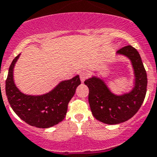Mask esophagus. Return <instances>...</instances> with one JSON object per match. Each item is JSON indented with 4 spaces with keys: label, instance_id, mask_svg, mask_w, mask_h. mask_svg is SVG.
<instances>
[{
    "label": "esophagus",
    "instance_id": "1",
    "mask_svg": "<svg viewBox=\"0 0 157 157\" xmlns=\"http://www.w3.org/2000/svg\"><path fill=\"white\" fill-rule=\"evenodd\" d=\"M79 77L80 79H81V82H83L86 80V78H87L88 77L87 72H86V71H82V72H80Z\"/></svg>",
    "mask_w": 157,
    "mask_h": 157
}]
</instances>
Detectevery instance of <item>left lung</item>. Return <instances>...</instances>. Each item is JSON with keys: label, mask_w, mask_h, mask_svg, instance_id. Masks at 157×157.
Wrapping results in <instances>:
<instances>
[{"label": "left lung", "mask_w": 157, "mask_h": 157, "mask_svg": "<svg viewBox=\"0 0 157 157\" xmlns=\"http://www.w3.org/2000/svg\"><path fill=\"white\" fill-rule=\"evenodd\" d=\"M116 54L127 57L132 66L135 78L130 91L115 94L98 76L94 75L84 82L89 88L88 101L93 116L111 125L125 122L132 117L140 108L147 91V74L138 51L132 46H127Z\"/></svg>", "instance_id": "obj_1"}]
</instances>
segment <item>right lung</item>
<instances>
[{"label": "right lung", "mask_w": 157, "mask_h": 157, "mask_svg": "<svg viewBox=\"0 0 157 157\" xmlns=\"http://www.w3.org/2000/svg\"><path fill=\"white\" fill-rule=\"evenodd\" d=\"M21 54L10 65L6 82V92L12 109L19 117L31 126L48 128L64 120L67 105L81 84L79 76L61 81L54 89L40 95L21 92L14 82L13 70Z\"/></svg>", "instance_id": "1"}]
</instances>
